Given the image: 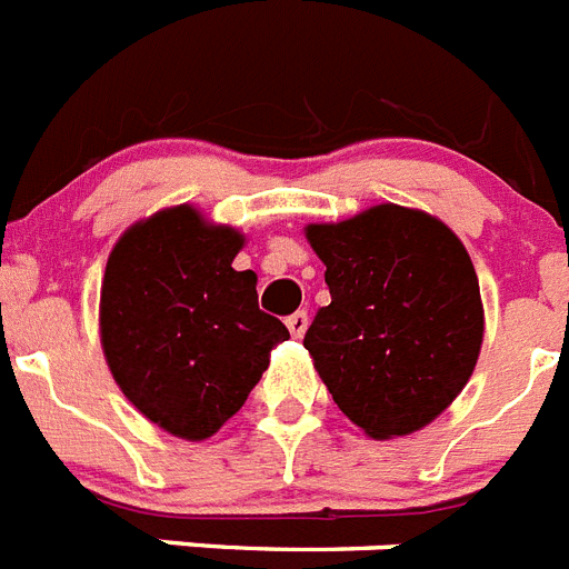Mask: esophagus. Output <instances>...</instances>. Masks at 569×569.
<instances>
[{
  "instance_id": "obj_1",
  "label": "esophagus",
  "mask_w": 569,
  "mask_h": 569,
  "mask_svg": "<svg viewBox=\"0 0 569 569\" xmlns=\"http://www.w3.org/2000/svg\"><path fill=\"white\" fill-rule=\"evenodd\" d=\"M288 328L296 339H302L305 331H308V313H305V310H296L293 317H288Z\"/></svg>"
}]
</instances>
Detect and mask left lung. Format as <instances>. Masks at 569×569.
Instances as JSON below:
<instances>
[{
  "mask_svg": "<svg viewBox=\"0 0 569 569\" xmlns=\"http://www.w3.org/2000/svg\"><path fill=\"white\" fill-rule=\"evenodd\" d=\"M331 305L305 333L342 415L373 440L406 437L449 409L483 345L475 264L440 218L377 203L308 224Z\"/></svg>",
  "mask_w": 569,
  "mask_h": 569,
  "instance_id": "1",
  "label": "left lung"
}]
</instances>
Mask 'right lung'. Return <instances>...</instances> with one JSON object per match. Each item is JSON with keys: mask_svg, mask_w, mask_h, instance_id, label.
<instances>
[{"mask_svg": "<svg viewBox=\"0 0 569 569\" xmlns=\"http://www.w3.org/2000/svg\"><path fill=\"white\" fill-rule=\"evenodd\" d=\"M241 247L244 232L178 203L134 221L106 261V366L149 423L192 443L244 406L290 339L259 310L256 273L232 267Z\"/></svg>", "mask_w": 569, "mask_h": 569, "instance_id": "1", "label": "right lung"}]
</instances>
